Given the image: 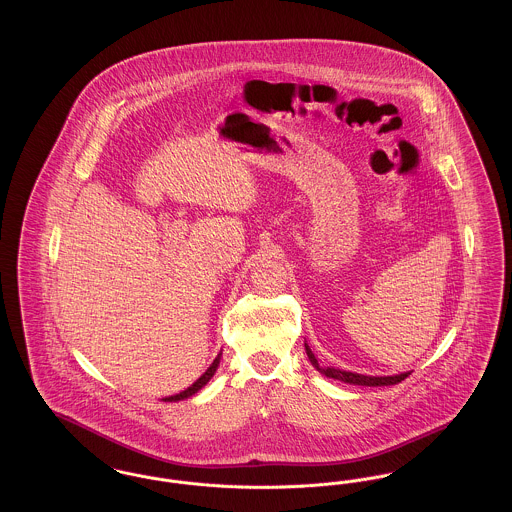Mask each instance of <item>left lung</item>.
<instances>
[{
	"label": "left lung",
	"instance_id": "obj_1",
	"mask_svg": "<svg viewBox=\"0 0 512 512\" xmlns=\"http://www.w3.org/2000/svg\"><path fill=\"white\" fill-rule=\"evenodd\" d=\"M305 351H307L309 361L313 363L318 372H322L328 378L341 380V382H347V384H353V386H393V384H399L401 380H405L409 376V372H403V374H397V376H363V374L345 372V370H338V368H320L313 351L309 349V345H305Z\"/></svg>",
	"mask_w": 512,
	"mask_h": 512
}]
</instances>
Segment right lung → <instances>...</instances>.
<instances>
[{
	"label": "right lung",
	"mask_w": 512,
	"mask_h": 512,
	"mask_svg": "<svg viewBox=\"0 0 512 512\" xmlns=\"http://www.w3.org/2000/svg\"><path fill=\"white\" fill-rule=\"evenodd\" d=\"M219 363L220 353L217 355V359L213 361V365L209 366V368L203 372V376H199L188 390L180 391V393H176V395H171V397H167L165 401H180V399H188V397H192L194 393L201 390V388H203V386L213 378V374L217 372V366H219Z\"/></svg>",
	"instance_id": "right-lung-1"
}]
</instances>
